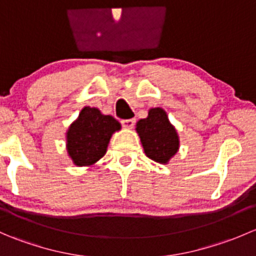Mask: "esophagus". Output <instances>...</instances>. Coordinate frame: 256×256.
Here are the masks:
<instances>
[{"label": "esophagus", "instance_id": "obj_1", "mask_svg": "<svg viewBox=\"0 0 256 256\" xmlns=\"http://www.w3.org/2000/svg\"><path fill=\"white\" fill-rule=\"evenodd\" d=\"M135 122H136L135 118H128V120L121 121V124H122V126L125 128H132L134 125H135Z\"/></svg>", "mask_w": 256, "mask_h": 256}]
</instances>
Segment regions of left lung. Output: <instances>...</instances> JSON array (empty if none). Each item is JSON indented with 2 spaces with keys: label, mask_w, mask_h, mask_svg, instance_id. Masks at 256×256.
I'll return each instance as SVG.
<instances>
[{
  "label": "left lung",
  "mask_w": 256,
  "mask_h": 256,
  "mask_svg": "<svg viewBox=\"0 0 256 256\" xmlns=\"http://www.w3.org/2000/svg\"><path fill=\"white\" fill-rule=\"evenodd\" d=\"M144 151L148 158L167 164L180 150V138L176 128L170 122L167 112L162 108H152L146 118L136 124Z\"/></svg>",
  "instance_id": "left-lung-1"
}]
</instances>
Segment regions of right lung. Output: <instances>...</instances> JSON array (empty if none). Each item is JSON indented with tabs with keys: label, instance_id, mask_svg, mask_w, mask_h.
Returning <instances> with one entry per match:
<instances>
[{
	"label": "right lung",
	"instance_id": "add662e5",
	"mask_svg": "<svg viewBox=\"0 0 256 256\" xmlns=\"http://www.w3.org/2000/svg\"><path fill=\"white\" fill-rule=\"evenodd\" d=\"M121 124L112 115H104L96 108L85 106L66 131V151L78 167H90L105 154L112 134Z\"/></svg>",
	"mask_w": 256,
	"mask_h": 256
}]
</instances>
